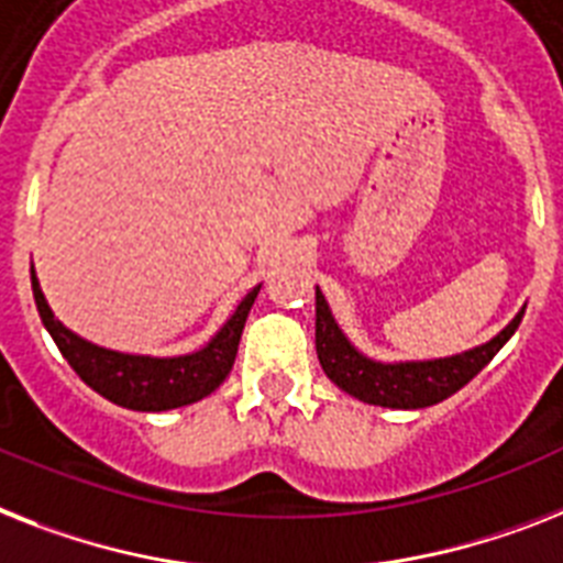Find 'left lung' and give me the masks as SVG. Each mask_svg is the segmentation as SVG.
<instances>
[{
  "instance_id": "left-lung-1",
  "label": "left lung",
  "mask_w": 563,
  "mask_h": 563,
  "mask_svg": "<svg viewBox=\"0 0 563 563\" xmlns=\"http://www.w3.org/2000/svg\"><path fill=\"white\" fill-rule=\"evenodd\" d=\"M520 318L523 312L515 314V321L488 344L454 355V358L378 364V361L364 358L346 341L329 312L321 289H318L314 291V346H318V361H321L323 373L355 399L382 405V408H428L468 385L479 369L495 358L497 350L515 335Z\"/></svg>"
}]
</instances>
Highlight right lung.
<instances>
[{"label":"right lung","instance_id":"add662e5","mask_svg":"<svg viewBox=\"0 0 563 563\" xmlns=\"http://www.w3.org/2000/svg\"><path fill=\"white\" fill-rule=\"evenodd\" d=\"M31 289H34L36 312L43 318L45 329L52 332L54 344L91 390L130 410H170L205 399L225 382L234 367L242 327H245L260 286L242 297L231 321L219 329L205 350L194 355H178V358L123 355L89 344L54 318L34 274H31Z\"/></svg>","mask_w":563,"mask_h":563}]
</instances>
